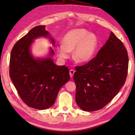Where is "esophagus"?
Returning a JSON list of instances; mask_svg holds the SVG:
<instances>
[{"label": "esophagus", "mask_w": 135, "mask_h": 135, "mask_svg": "<svg viewBox=\"0 0 135 135\" xmlns=\"http://www.w3.org/2000/svg\"><path fill=\"white\" fill-rule=\"evenodd\" d=\"M74 72H75V71L73 69H71L70 70V76L71 77H73V75H74Z\"/></svg>", "instance_id": "1"}]
</instances>
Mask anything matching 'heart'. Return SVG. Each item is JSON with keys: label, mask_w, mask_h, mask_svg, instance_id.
<instances>
[{"label": "heart", "mask_w": 135, "mask_h": 135, "mask_svg": "<svg viewBox=\"0 0 135 135\" xmlns=\"http://www.w3.org/2000/svg\"><path fill=\"white\" fill-rule=\"evenodd\" d=\"M98 46L97 36L88 33L84 29L76 28L68 32L62 38V43L56 46L59 58L65 59L73 51V58L77 62L83 63L90 61L94 56Z\"/></svg>", "instance_id": "heart-1"}]
</instances>
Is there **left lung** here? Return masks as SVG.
I'll use <instances>...</instances> for the list:
<instances>
[{
	"label": "left lung",
	"instance_id": "1",
	"mask_svg": "<svg viewBox=\"0 0 135 135\" xmlns=\"http://www.w3.org/2000/svg\"><path fill=\"white\" fill-rule=\"evenodd\" d=\"M129 58L123 42L111 32L94 58L76 67V101L85 111L99 110L111 102L126 80Z\"/></svg>",
	"mask_w": 135,
	"mask_h": 135
}]
</instances>
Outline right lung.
<instances>
[{"label": "right lung", "mask_w": 135, "mask_h": 135, "mask_svg": "<svg viewBox=\"0 0 135 135\" xmlns=\"http://www.w3.org/2000/svg\"><path fill=\"white\" fill-rule=\"evenodd\" d=\"M39 37H49L55 41L45 29L38 26L30 30L13 46L11 53L9 76L18 95L27 105L37 109H46L53 105L59 90L68 81L69 69L64 65H56L51 56L35 58L30 47L34 40Z\"/></svg>", "instance_id": "right-lung-1"}]
</instances>
